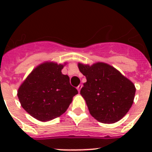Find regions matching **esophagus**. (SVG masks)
<instances>
[{
    "label": "esophagus",
    "mask_w": 152,
    "mask_h": 152,
    "mask_svg": "<svg viewBox=\"0 0 152 152\" xmlns=\"http://www.w3.org/2000/svg\"><path fill=\"white\" fill-rule=\"evenodd\" d=\"M82 87H83V85H82V84H80V85L77 87V90H78L79 92H80V90H81V88H82Z\"/></svg>",
    "instance_id": "34e87169"
}]
</instances>
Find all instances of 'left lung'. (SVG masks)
Masks as SVG:
<instances>
[{
  "label": "left lung",
  "instance_id": "1",
  "mask_svg": "<svg viewBox=\"0 0 152 152\" xmlns=\"http://www.w3.org/2000/svg\"><path fill=\"white\" fill-rule=\"evenodd\" d=\"M78 68L87 79L80 95L91 115L105 124L120 121L133 103L136 93L133 83L115 68L103 62L92 65L78 63Z\"/></svg>",
  "mask_w": 152,
  "mask_h": 152
}]
</instances>
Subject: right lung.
Segmentation results:
<instances>
[{
  "label": "right lung",
  "instance_id": "1",
  "mask_svg": "<svg viewBox=\"0 0 152 152\" xmlns=\"http://www.w3.org/2000/svg\"><path fill=\"white\" fill-rule=\"evenodd\" d=\"M63 68L64 64L52 61L40 64L18 89L21 106L37 120L45 122L60 117L78 94L69 76L62 74Z\"/></svg>",
  "mask_w": 152,
  "mask_h": 152
}]
</instances>
